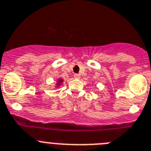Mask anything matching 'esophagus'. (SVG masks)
<instances>
[{"instance_id": "1", "label": "esophagus", "mask_w": 151, "mask_h": 151, "mask_svg": "<svg viewBox=\"0 0 151 151\" xmlns=\"http://www.w3.org/2000/svg\"><path fill=\"white\" fill-rule=\"evenodd\" d=\"M73 78H76V79H79L80 75H79V74H78V73H75V74L73 75Z\"/></svg>"}]
</instances>
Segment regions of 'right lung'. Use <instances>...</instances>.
I'll return each instance as SVG.
<instances>
[{"instance_id": "right-lung-1", "label": "right lung", "mask_w": 151, "mask_h": 151, "mask_svg": "<svg viewBox=\"0 0 151 151\" xmlns=\"http://www.w3.org/2000/svg\"><path fill=\"white\" fill-rule=\"evenodd\" d=\"M62 81H63V80H62V79H59V80H58V86L60 85V83H62Z\"/></svg>"}]
</instances>
